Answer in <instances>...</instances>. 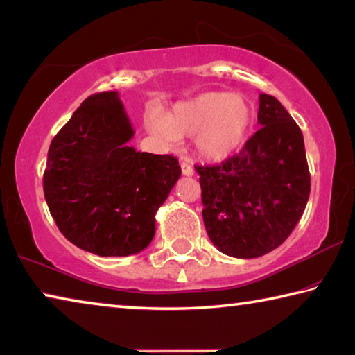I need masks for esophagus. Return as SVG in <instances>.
Instances as JSON below:
<instances>
[{
	"label": "esophagus",
	"mask_w": 355,
	"mask_h": 355,
	"mask_svg": "<svg viewBox=\"0 0 355 355\" xmlns=\"http://www.w3.org/2000/svg\"><path fill=\"white\" fill-rule=\"evenodd\" d=\"M180 167H182L183 175H186V177L194 175V169H192V166H189L188 163H180Z\"/></svg>",
	"instance_id": "esophagus-1"
}]
</instances>
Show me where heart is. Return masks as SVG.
Wrapping results in <instances>:
<instances>
[{
	"mask_svg": "<svg viewBox=\"0 0 355 355\" xmlns=\"http://www.w3.org/2000/svg\"><path fill=\"white\" fill-rule=\"evenodd\" d=\"M254 121L253 105L241 94L202 93L177 102L166 114L150 110L146 128L159 143L173 149L182 137H194V149L206 161L228 159L242 149Z\"/></svg>",
	"mask_w": 355,
	"mask_h": 355,
	"instance_id": "1",
	"label": "heart"
}]
</instances>
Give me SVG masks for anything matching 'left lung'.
Returning a JSON list of instances; mask_svg holds the SVG:
<instances>
[{
  "mask_svg": "<svg viewBox=\"0 0 355 355\" xmlns=\"http://www.w3.org/2000/svg\"><path fill=\"white\" fill-rule=\"evenodd\" d=\"M261 128L237 155L217 166H196L203 222L222 253L253 259L284 242L311 194L304 138L281 102L259 94Z\"/></svg>",
  "mask_w": 355,
  "mask_h": 355,
  "instance_id": "obj_1",
  "label": "left lung"
}]
</instances>
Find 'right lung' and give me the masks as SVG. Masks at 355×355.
Masks as SVG:
<instances>
[{
	"label": "right lung",
	"mask_w": 355,
	"mask_h": 355,
	"mask_svg": "<svg viewBox=\"0 0 355 355\" xmlns=\"http://www.w3.org/2000/svg\"><path fill=\"white\" fill-rule=\"evenodd\" d=\"M116 92L87 98L48 150L43 191L60 233L98 256L137 254L155 236V214L182 175L172 155L137 152Z\"/></svg>",
	"instance_id": "add662e5"
}]
</instances>
